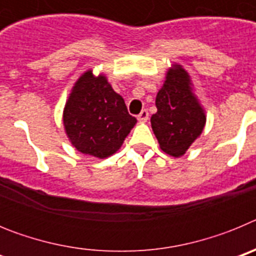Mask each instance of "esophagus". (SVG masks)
<instances>
[{"label": "esophagus", "instance_id": "1", "mask_svg": "<svg viewBox=\"0 0 256 256\" xmlns=\"http://www.w3.org/2000/svg\"><path fill=\"white\" fill-rule=\"evenodd\" d=\"M137 119H138L140 122H142V123H144V122H148V110H146V108H144V110H142V112L137 115Z\"/></svg>", "mask_w": 256, "mask_h": 256}]
</instances>
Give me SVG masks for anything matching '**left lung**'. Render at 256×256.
Wrapping results in <instances>:
<instances>
[{
	"label": "left lung",
	"mask_w": 256,
	"mask_h": 256,
	"mask_svg": "<svg viewBox=\"0 0 256 256\" xmlns=\"http://www.w3.org/2000/svg\"><path fill=\"white\" fill-rule=\"evenodd\" d=\"M155 105L151 126L160 148L169 155H183L201 134L206 118L192 94L188 74L180 65L169 69Z\"/></svg>",
	"instance_id": "8db88e82"
}]
</instances>
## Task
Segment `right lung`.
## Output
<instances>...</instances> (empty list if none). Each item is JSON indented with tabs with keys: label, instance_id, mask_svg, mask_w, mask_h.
<instances>
[{
	"label": "right lung",
	"instance_id": "1",
	"mask_svg": "<svg viewBox=\"0 0 256 256\" xmlns=\"http://www.w3.org/2000/svg\"><path fill=\"white\" fill-rule=\"evenodd\" d=\"M136 122L123 97L91 70L78 79L64 110L65 130L74 148L100 159L120 148Z\"/></svg>",
	"mask_w": 256,
	"mask_h": 256
}]
</instances>
